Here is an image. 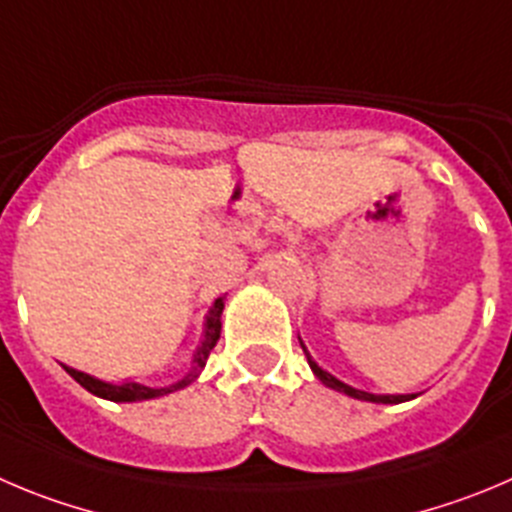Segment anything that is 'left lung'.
Segmentation results:
<instances>
[{"label":"left lung","mask_w":512,"mask_h":512,"mask_svg":"<svg viewBox=\"0 0 512 512\" xmlns=\"http://www.w3.org/2000/svg\"><path fill=\"white\" fill-rule=\"evenodd\" d=\"M300 346H303V341H300ZM303 351H305V346H303ZM305 356H308V364H310V369H313L315 379H321L323 384L328 386V389L341 391V394L351 396V399H358V401H371V404H401V401L417 399V394H371V391L356 389V386H348V384H343L341 379H336V376L328 374L326 369H321V366L315 364L313 358H310V353H308V351H305Z\"/></svg>","instance_id":"left-lung-1"}]
</instances>
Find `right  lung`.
I'll return each mask as SVG.
<instances>
[{
	"label": "right lung",
	"mask_w": 512,
	"mask_h": 512,
	"mask_svg": "<svg viewBox=\"0 0 512 512\" xmlns=\"http://www.w3.org/2000/svg\"><path fill=\"white\" fill-rule=\"evenodd\" d=\"M222 310H224V298L214 300V305L209 308L207 318H204V336L202 343L197 346L194 351V361H191V371L184 376L181 381L171 386H161V389H154V386H143L138 381H121V384H113V381H103V379H95V376L85 374V371L73 369V366H65L62 369L68 371L75 381H78L83 389H88L90 394L100 396V399H108V401H146V399H159V396L171 394V391H179L184 386H189L191 381H197V376L202 374V369L207 366V358L212 353V348L217 346L219 341V333H222Z\"/></svg>",
	"instance_id": "obj_1"
}]
</instances>
